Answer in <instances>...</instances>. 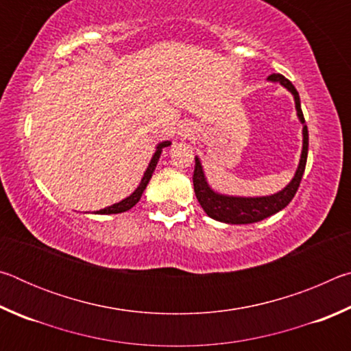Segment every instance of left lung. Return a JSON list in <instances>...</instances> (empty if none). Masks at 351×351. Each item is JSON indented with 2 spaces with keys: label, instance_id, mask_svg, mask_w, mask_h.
<instances>
[{
  "label": "left lung",
  "instance_id": "8db88e82",
  "mask_svg": "<svg viewBox=\"0 0 351 351\" xmlns=\"http://www.w3.org/2000/svg\"><path fill=\"white\" fill-rule=\"evenodd\" d=\"M269 82L280 83L282 86L294 96L297 117L304 125L302 134H304V145H302V154L299 167L295 170V175L287 187L282 189L280 192L269 197H229V195L218 193L213 190L204 176L203 165L199 162V158L195 156V170H193V189L197 195L198 203L203 207V210L210 218L217 221L228 223V224H251L261 221V219L268 218L274 213L285 209L291 199L294 198L297 189L300 186L302 176H304L306 156H308V128L305 125V117L300 108V97L299 93L294 88L293 83L288 79H285L282 74H271L268 77Z\"/></svg>",
  "mask_w": 351,
  "mask_h": 351
}]
</instances>
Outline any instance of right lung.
Returning a JSON list of instances; mask_svg holds the SVG:
<instances>
[{
	"instance_id": "1",
	"label": "right lung",
	"mask_w": 351,
	"mask_h": 351,
	"mask_svg": "<svg viewBox=\"0 0 351 351\" xmlns=\"http://www.w3.org/2000/svg\"><path fill=\"white\" fill-rule=\"evenodd\" d=\"M170 144H171L170 141H164V142H161V144H158L156 152H154L152 161H150V164H148V167H147V170H145L144 176H142V180H141V182H139L138 189H136L134 192H133L132 195H130V197H127L125 199H122V201H119V203H116V204L105 207V209H100V210H97L96 213H102V215H105V213H106V215H110V213H122V212L130 210L133 206L138 204V201L141 199L142 193H144V190H145V187H147L148 181H150V178H152V175H153L154 169H156V164H158V161H159V156H161V153H162V148H164V147H169Z\"/></svg>"
}]
</instances>
